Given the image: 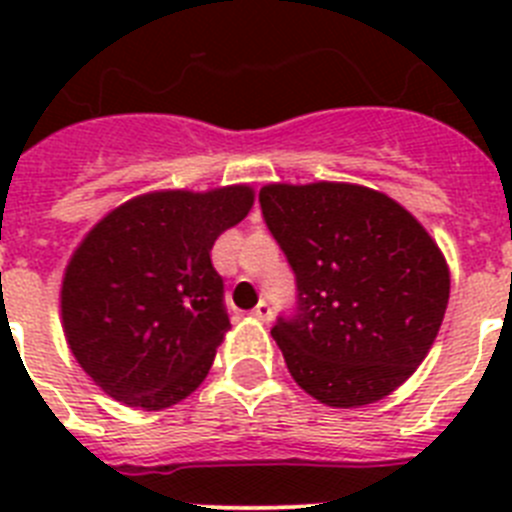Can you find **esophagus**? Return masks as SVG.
Masks as SVG:
<instances>
[{
	"label": "esophagus",
	"instance_id": "esophagus-1",
	"mask_svg": "<svg viewBox=\"0 0 512 512\" xmlns=\"http://www.w3.org/2000/svg\"><path fill=\"white\" fill-rule=\"evenodd\" d=\"M253 318H259V320H264V323H269L271 320V305L266 300H261L259 305L253 307Z\"/></svg>",
	"mask_w": 512,
	"mask_h": 512
}]
</instances>
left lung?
<instances>
[{"mask_svg": "<svg viewBox=\"0 0 512 512\" xmlns=\"http://www.w3.org/2000/svg\"><path fill=\"white\" fill-rule=\"evenodd\" d=\"M259 205L295 271V310L271 328L289 374L330 408L395 392L449 305V266L431 235L387 194L356 184H269Z\"/></svg>", "mask_w": 512, "mask_h": 512, "instance_id": "left-lung-1", "label": "left lung"}]
</instances>
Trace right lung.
Masks as SVG:
<instances>
[{"instance_id":"1","label":"right lung","mask_w":512,"mask_h":512,"mask_svg":"<svg viewBox=\"0 0 512 512\" xmlns=\"http://www.w3.org/2000/svg\"><path fill=\"white\" fill-rule=\"evenodd\" d=\"M253 192H153L99 220L61 287L71 354L110 397L161 410L200 387L230 328L217 235L248 215Z\"/></svg>"}]
</instances>
